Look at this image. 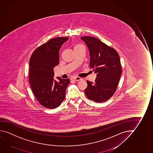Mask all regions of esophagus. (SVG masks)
Instances as JSON below:
<instances>
[{"mask_svg":"<svg viewBox=\"0 0 153 153\" xmlns=\"http://www.w3.org/2000/svg\"><path fill=\"white\" fill-rule=\"evenodd\" d=\"M73 79L75 81H79V80H82V79L79 77H75L73 78Z\"/></svg>","mask_w":153,"mask_h":153,"instance_id":"34e87169","label":"esophagus"}]
</instances>
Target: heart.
I'll return each instance as SVG.
<instances>
[{"mask_svg":"<svg viewBox=\"0 0 153 153\" xmlns=\"http://www.w3.org/2000/svg\"><path fill=\"white\" fill-rule=\"evenodd\" d=\"M81 47H82V45H76V46L75 47V48H78ZM75 48H74V49H75Z\"/></svg>","mask_w":153,"mask_h":153,"instance_id":"1","label":"heart"}]
</instances>
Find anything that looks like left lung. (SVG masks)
I'll use <instances>...</instances> for the list:
<instances>
[{
  "mask_svg": "<svg viewBox=\"0 0 153 153\" xmlns=\"http://www.w3.org/2000/svg\"><path fill=\"white\" fill-rule=\"evenodd\" d=\"M88 48L89 67L97 74L95 82L87 80L85 93L88 99L96 102L106 101L117 88L122 68L118 52L112 48L92 36H82Z\"/></svg>",
  "mask_w": 153,
  "mask_h": 153,
  "instance_id": "obj_1",
  "label": "left lung"
}]
</instances>
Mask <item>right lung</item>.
<instances>
[{
    "label": "right lung",
    "mask_w": 153,
    "mask_h": 153,
    "mask_svg": "<svg viewBox=\"0 0 153 153\" xmlns=\"http://www.w3.org/2000/svg\"><path fill=\"white\" fill-rule=\"evenodd\" d=\"M68 38H54L36 48L30 60L29 82L35 97L42 105L56 108L65 98L69 79L57 77L53 68L59 62V50Z\"/></svg>",
    "instance_id": "add662e5"
}]
</instances>
